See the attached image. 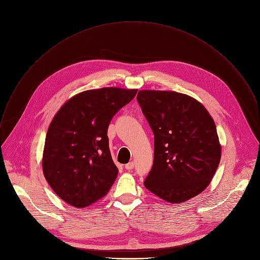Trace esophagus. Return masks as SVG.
<instances>
[{"label": "esophagus", "instance_id": "34e87169", "mask_svg": "<svg viewBox=\"0 0 260 260\" xmlns=\"http://www.w3.org/2000/svg\"><path fill=\"white\" fill-rule=\"evenodd\" d=\"M125 168H126L127 170H129V171L132 170V169L134 168V163H133V162H130V163L126 164V165H125Z\"/></svg>", "mask_w": 260, "mask_h": 260}]
</instances>
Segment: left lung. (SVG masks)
I'll list each match as a JSON object with an SVG mask.
<instances>
[{
  "mask_svg": "<svg viewBox=\"0 0 260 260\" xmlns=\"http://www.w3.org/2000/svg\"><path fill=\"white\" fill-rule=\"evenodd\" d=\"M137 101L154 135L153 164L144 186L173 204L198 196L221 158L214 120L197 99L175 91L141 90Z\"/></svg>",
  "mask_w": 260,
  "mask_h": 260,
  "instance_id": "obj_1",
  "label": "left lung"
}]
</instances>
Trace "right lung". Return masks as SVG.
I'll return each instance as SVG.
<instances>
[{"instance_id": "right-lung-1", "label": "right lung", "mask_w": 260, "mask_h": 260, "mask_svg": "<svg viewBox=\"0 0 260 260\" xmlns=\"http://www.w3.org/2000/svg\"><path fill=\"white\" fill-rule=\"evenodd\" d=\"M137 89L105 87L70 98L52 119L43 151V172L54 192L76 208L105 197L118 168L109 146L113 117Z\"/></svg>"}]
</instances>
